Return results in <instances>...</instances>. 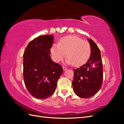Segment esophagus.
<instances>
[{"instance_id":"obj_1","label":"esophagus","mask_w":124,"mask_h":124,"mask_svg":"<svg viewBox=\"0 0 124 124\" xmlns=\"http://www.w3.org/2000/svg\"><path fill=\"white\" fill-rule=\"evenodd\" d=\"M62 68H63V71H65V70H66L67 69V68L66 67H65V66H63L62 67Z\"/></svg>"}]
</instances>
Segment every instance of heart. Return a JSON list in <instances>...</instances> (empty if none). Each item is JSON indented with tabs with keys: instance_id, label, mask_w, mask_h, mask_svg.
Returning <instances> with one entry per match:
<instances>
[{
	"instance_id": "obj_1",
	"label": "heart",
	"mask_w": 124,
	"mask_h": 124,
	"mask_svg": "<svg viewBox=\"0 0 124 124\" xmlns=\"http://www.w3.org/2000/svg\"><path fill=\"white\" fill-rule=\"evenodd\" d=\"M52 59L56 62L62 61L65 54L68 62L73 66L83 65L88 61L91 54V46L87 41L79 37L69 36L54 43L51 48Z\"/></svg>"
}]
</instances>
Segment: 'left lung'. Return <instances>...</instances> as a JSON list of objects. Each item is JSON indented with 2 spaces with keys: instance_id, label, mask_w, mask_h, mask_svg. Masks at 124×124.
<instances>
[{
  "instance_id": "left-lung-1",
  "label": "left lung",
  "mask_w": 124,
  "mask_h": 124,
  "mask_svg": "<svg viewBox=\"0 0 124 124\" xmlns=\"http://www.w3.org/2000/svg\"><path fill=\"white\" fill-rule=\"evenodd\" d=\"M91 54L88 62L74 69L73 91L81 98H90L98 92L102 84L103 66L100 51L94 41L88 39Z\"/></svg>"
}]
</instances>
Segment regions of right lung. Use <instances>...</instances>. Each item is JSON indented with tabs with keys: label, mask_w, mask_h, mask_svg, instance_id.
I'll return each instance as SVG.
<instances>
[{
	"label": "right lung",
	"mask_w": 124,
	"mask_h": 124,
	"mask_svg": "<svg viewBox=\"0 0 124 124\" xmlns=\"http://www.w3.org/2000/svg\"><path fill=\"white\" fill-rule=\"evenodd\" d=\"M53 36H41L30 42L23 54L25 86L37 99H46L55 91L62 73V66L52 61L50 54Z\"/></svg>",
	"instance_id": "obj_1"
}]
</instances>
